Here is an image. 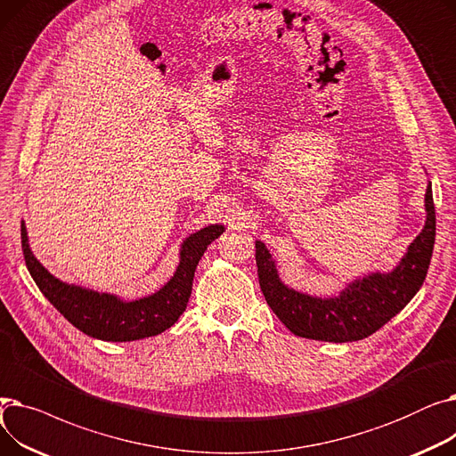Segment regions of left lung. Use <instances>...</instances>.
Instances as JSON below:
<instances>
[{
    "mask_svg": "<svg viewBox=\"0 0 456 456\" xmlns=\"http://www.w3.org/2000/svg\"><path fill=\"white\" fill-rule=\"evenodd\" d=\"M427 220L399 265L388 273H370L351 281L334 297H314L286 286L277 273L275 260L260 240L256 272L260 290L275 316L296 337L322 342H356L388 323L418 294L427 277L435 249L436 214L430 183L425 194Z\"/></svg>",
    "mask_w": 456,
    "mask_h": 456,
    "instance_id": "8db88e82",
    "label": "left lung"
}]
</instances>
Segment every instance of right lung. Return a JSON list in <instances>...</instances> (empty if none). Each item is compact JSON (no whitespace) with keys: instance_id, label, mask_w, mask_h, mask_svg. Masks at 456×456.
I'll list each match as a JSON object with an SVG mask.
<instances>
[{"instance_id":"add662e5","label":"right lung","mask_w":456,"mask_h":456,"mask_svg":"<svg viewBox=\"0 0 456 456\" xmlns=\"http://www.w3.org/2000/svg\"><path fill=\"white\" fill-rule=\"evenodd\" d=\"M224 232V225H208L190 234L179 251V266L162 289L148 297L124 301L112 294H100L66 284L47 272L35 258L26 225L21 224V251L26 266L59 313L81 332L105 342H133L155 337L170 329L184 313L191 294L194 272L208 244Z\"/></svg>"}]
</instances>
